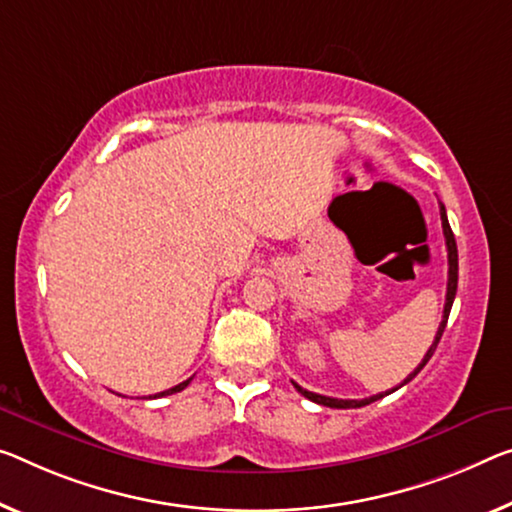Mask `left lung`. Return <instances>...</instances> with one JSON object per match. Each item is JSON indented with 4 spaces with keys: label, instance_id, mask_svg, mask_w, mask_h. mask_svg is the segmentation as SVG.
<instances>
[{
    "label": "left lung",
    "instance_id": "8db88e82",
    "mask_svg": "<svg viewBox=\"0 0 512 512\" xmlns=\"http://www.w3.org/2000/svg\"><path fill=\"white\" fill-rule=\"evenodd\" d=\"M439 215H442V229H444L446 251H448V283H446V304H444V316H442V322H439V329H437V334H435V341H432V345L428 348L426 357H423L421 364L414 368V373H410V375L405 377V382H403V384L410 382L412 377H414L416 373H419L423 366L428 364L430 357L435 355L437 343H439V338H442V334H444V327H446V322H448V313H451V306H453V300H455V290H458V245H455V235H453V231H451V224H448V217H446V208H444V203H439ZM293 384H295V382H293ZM403 384H400V387H403ZM295 389L300 391L304 398H309V400H313V403H318V405L336 407V410H350V407H364V405H371V403H375V400H380V398H384V396H389V393H393V391H396L398 387H396V389H391V391L377 393V396L364 398V400H341V398L320 396V393H313V391H306V389H302L300 384H295Z\"/></svg>",
    "mask_w": 512,
    "mask_h": 512
}]
</instances>
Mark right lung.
Listing matches in <instances>:
<instances>
[{
  "label": "right lung",
  "mask_w": 512,
  "mask_h": 512,
  "mask_svg": "<svg viewBox=\"0 0 512 512\" xmlns=\"http://www.w3.org/2000/svg\"><path fill=\"white\" fill-rule=\"evenodd\" d=\"M192 382V377L190 380H185V382H180V384H176V387H171V389H167V391H160V393H155V396H148V398H162V396H171V393H178V391H183L187 384Z\"/></svg>",
  "instance_id": "1"
}]
</instances>
